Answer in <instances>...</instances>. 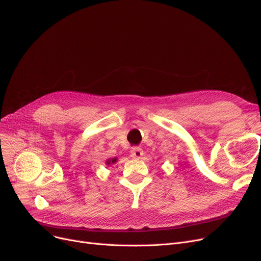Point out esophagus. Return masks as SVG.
<instances>
[{"mask_svg":"<svg viewBox=\"0 0 261 261\" xmlns=\"http://www.w3.org/2000/svg\"><path fill=\"white\" fill-rule=\"evenodd\" d=\"M143 155H144V152H143L142 148H140V147H133V148L131 149L130 156H131L132 158H134V159H140V158H142Z\"/></svg>","mask_w":261,"mask_h":261,"instance_id":"obj_1","label":"esophagus"}]
</instances>
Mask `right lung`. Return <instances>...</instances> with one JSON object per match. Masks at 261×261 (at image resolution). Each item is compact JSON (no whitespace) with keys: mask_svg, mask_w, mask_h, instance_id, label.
<instances>
[{"mask_svg":"<svg viewBox=\"0 0 261 261\" xmlns=\"http://www.w3.org/2000/svg\"><path fill=\"white\" fill-rule=\"evenodd\" d=\"M116 161H117V158H113V159H109V160H106V165H111V163H115Z\"/></svg>","mask_w":261,"mask_h":261,"instance_id":"right-lung-1","label":"right lung"}]
</instances>
